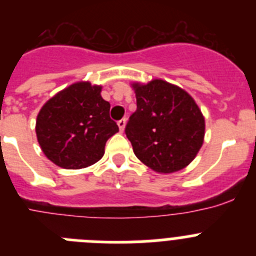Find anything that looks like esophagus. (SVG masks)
I'll list each match as a JSON object with an SVG mask.
<instances>
[{
    "label": "esophagus",
    "mask_w": 256,
    "mask_h": 256,
    "mask_svg": "<svg viewBox=\"0 0 256 256\" xmlns=\"http://www.w3.org/2000/svg\"><path fill=\"white\" fill-rule=\"evenodd\" d=\"M126 119H120V120L118 122V126H119L120 132H123L124 128H126Z\"/></svg>",
    "instance_id": "obj_1"
}]
</instances>
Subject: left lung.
Masks as SVG:
<instances>
[{"instance_id":"left-lung-1","label":"left lung","mask_w":256,"mask_h":256,"mask_svg":"<svg viewBox=\"0 0 256 256\" xmlns=\"http://www.w3.org/2000/svg\"><path fill=\"white\" fill-rule=\"evenodd\" d=\"M137 110L130 116L126 134L134 155L158 173L186 168L202 146L205 119L184 90L154 79L133 83Z\"/></svg>"}]
</instances>
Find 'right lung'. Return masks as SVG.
<instances>
[{"instance_id": "right-lung-1", "label": "right lung", "mask_w": 256, "mask_h": 256, "mask_svg": "<svg viewBox=\"0 0 256 256\" xmlns=\"http://www.w3.org/2000/svg\"><path fill=\"white\" fill-rule=\"evenodd\" d=\"M119 132L101 86L78 82L56 94L38 112L36 133L40 148L65 169L87 168L104 156L105 144Z\"/></svg>"}]
</instances>
